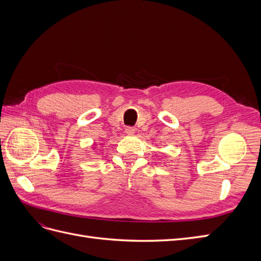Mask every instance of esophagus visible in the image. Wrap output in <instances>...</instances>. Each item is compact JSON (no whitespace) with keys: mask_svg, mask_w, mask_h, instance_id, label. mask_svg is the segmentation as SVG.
I'll list each match as a JSON object with an SVG mask.
<instances>
[{"mask_svg":"<svg viewBox=\"0 0 261 261\" xmlns=\"http://www.w3.org/2000/svg\"><path fill=\"white\" fill-rule=\"evenodd\" d=\"M125 133L128 134V135H132V134L135 133V128L132 127V126H127V127L125 128Z\"/></svg>","mask_w":261,"mask_h":261,"instance_id":"obj_1","label":"esophagus"}]
</instances>
